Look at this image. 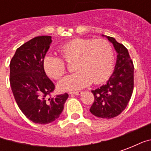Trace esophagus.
<instances>
[{
  "label": "esophagus",
  "instance_id": "esophagus-1",
  "mask_svg": "<svg viewBox=\"0 0 151 151\" xmlns=\"http://www.w3.org/2000/svg\"><path fill=\"white\" fill-rule=\"evenodd\" d=\"M82 93V91H71V92H69V94H70V95H81Z\"/></svg>",
  "mask_w": 151,
  "mask_h": 151
}]
</instances>
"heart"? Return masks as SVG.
Listing matches in <instances>:
<instances>
[{"label": "heart", "mask_w": 151, "mask_h": 151, "mask_svg": "<svg viewBox=\"0 0 151 151\" xmlns=\"http://www.w3.org/2000/svg\"><path fill=\"white\" fill-rule=\"evenodd\" d=\"M59 52L67 62L75 60L77 72L66 76L58 83L62 91H71L85 87L92 82L99 84L109 78L113 69L114 49L111 43L105 39L76 38L63 43ZM61 57L48 54L43 60L47 74L59 79L66 73L67 66Z\"/></svg>", "instance_id": "b5f03b06"}]
</instances>
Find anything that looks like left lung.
Returning <instances> with one entry per match:
<instances>
[{
    "mask_svg": "<svg viewBox=\"0 0 151 151\" xmlns=\"http://www.w3.org/2000/svg\"><path fill=\"white\" fill-rule=\"evenodd\" d=\"M117 52L113 73L105 85L91 91L95 100L90 111L99 118L111 119L125 109L133 91V63L127 49L114 38L107 36Z\"/></svg>",
    "mask_w": 151,
    "mask_h": 151,
    "instance_id": "8db88e82",
    "label": "left lung"
}]
</instances>
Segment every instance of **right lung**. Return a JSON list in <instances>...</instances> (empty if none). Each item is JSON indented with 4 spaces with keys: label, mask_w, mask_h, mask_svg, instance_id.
<instances>
[{
    "label": "right lung",
    "mask_w": 151,
    "mask_h": 151,
    "mask_svg": "<svg viewBox=\"0 0 151 151\" xmlns=\"http://www.w3.org/2000/svg\"><path fill=\"white\" fill-rule=\"evenodd\" d=\"M51 43L48 35L33 38L16 50L9 64V82L18 108L27 118L40 124L59 118L69 97L67 93L51 95L55 85L43 65Z\"/></svg>",
    "instance_id": "1"
}]
</instances>
